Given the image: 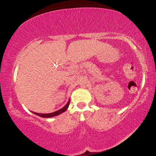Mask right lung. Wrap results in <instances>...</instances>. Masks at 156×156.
I'll use <instances>...</instances> for the list:
<instances>
[{
	"label": "right lung",
	"mask_w": 156,
	"mask_h": 156,
	"mask_svg": "<svg viewBox=\"0 0 156 156\" xmlns=\"http://www.w3.org/2000/svg\"><path fill=\"white\" fill-rule=\"evenodd\" d=\"M69 102H70V100H69V101H68L67 103V104H66L65 105H64L63 108L59 109V110L56 111V112H52V113H49V114H40V113H36V112H33V113H34V114H36V115L39 116V117H44V118H50V117H55V116L59 115V114H62V113L64 112L66 110H67V109L68 108V107H69Z\"/></svg>",
	"instance_id": "add662e5"
}]
</instances>
